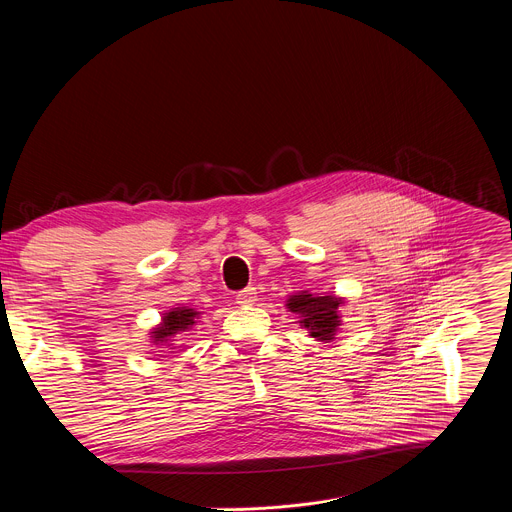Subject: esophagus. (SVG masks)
Instances as JSON below:
<instances>
[{"label":"esophagus","instance_id":"1","mask_svg":"<svg viewBox=\"0 0 512 512\" xmlns=\"http://www.w3.org/2000/svg\"><path fill=\"white\" fill-rule=\"evenodd\" d=\"M235 300H237L239 306H253V304L257 302V291H255V287H245L243 291H239Z\"/></svg>","mask_w":512,"mask_h":512}]
</instances>
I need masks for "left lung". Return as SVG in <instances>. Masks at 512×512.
I'll return each mask as SVG.
<instances>
[{
	"mask_svg": "<svg viewBox=\"0 0 512 512\" xmlns=\"http://www.w3.org/2000/svg\"><path fill=\"white\" fill-rule=\"evenodd\" d=\"M342 298L336 296H312L302 291L300 296H291L287 300V310L300 314V324L310 332L312 338L320 342H332L340 328V306Z\"/></svg>",
	"mask_w": 512,
	"mask_h": 512,
	"instance_id": "obj_1",
	"label": "left lung"
}]
</instances>
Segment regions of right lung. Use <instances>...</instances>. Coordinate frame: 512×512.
Listing matches in <instances>:
<instances>
[{
    "label": "right lung",
    "mask_w": 512,
    "mask_h": 512,
    "mask_svg": "<svg viewBox=\"0 0 512 512\" xmlns=\"http://www.w3.org/2000/svg\"><path fill=\"white\" fill-rule=\"evenodd\" d=\"M198 314L196 310L192 308H174L170 310L168 314L162 316V324H158V328H154L152 332V340L154 344H166L170 346L168 342L176 336V334H182V332H188L196 320H198Z\"/></svg>",
    "instance_id": "add662e5"
}]
</instances>
